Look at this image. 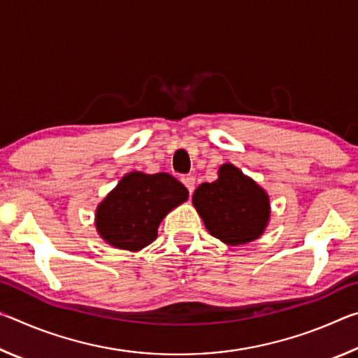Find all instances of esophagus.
<instances>
[{
	"label": "esophagus",
	"instance_id": "obj_1",
	"mask_svg": "<svg viewBox=\"0 0 358 358\" xmlns=\"http://www.w3.org/2000/svg\"><path fill=\"white\" fill-rule=\"evenodd\" d=\"M181 183H183L187 187L189 194H192L194 186H196V178H194L192 175H185V177H181Z\"/></svg>",
	"mask_w": 358,
	"mask_h": 358
}]
</instances>
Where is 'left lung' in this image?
Returning a JSON list of instances; mask_svg holds the SVG:
<instances>
[{
	"label": "left lung",
	"mask_w": 358,
	"mask_h": 358,
	"mask_svg": "<svg viewBox=\"0 0 358 358\" xmlns=\"http://www.w3.org/2000/svg\"><path fill=\"white\" fill-rule=\"evenodd\" d=\"M192 205L215 238L238 246L260 238L270 222V196L230 162L217 169L213 183H202Z\"/></svg>",
	"instance_id": "8db88e82"
}]
</instances>
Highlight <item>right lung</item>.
<instances>
[{"instance_id":"right-lung-1","label":"right lung","mask_w":358,"mask_h":358,"mask_svg":"<svg viewBox=\"0 0 358 358\" xmlns=\"http://www.w3.org/2000/svg\"><path fill=\"white\" fill-rule=\"evenodd\" d=\"M187 197L189 191L166 172H129L96 207V232L112 248L137 252L153 243L161 221Z\"/></svg>"}]
</instances>
